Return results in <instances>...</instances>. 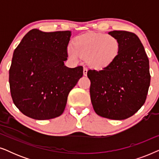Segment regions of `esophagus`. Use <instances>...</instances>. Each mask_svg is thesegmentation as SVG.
I'll use <instances>...</instances> for the list:
<instances>
[{"mask_svg": "<svg viewBox=\"0 0 159 159\" xmlns=\"http://www.w3.org/2000/svg\"><path fill=\"white\" fill-rule=\"evenodd\" d=\"M87 73H88V69L86 68V67H84V69H83V74L84 76L87 75Z\"/></svg>", "mask_w": 159, "mask_h": 159, "instance_id": "1", "label": "esophagus"}]
</instances>
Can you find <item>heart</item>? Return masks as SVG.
I'll return each instance as SVG.
<instances>
[{
	"label": "heart",
	"mask_w": 159,
	"mask_h": 159,
	"mask_svg": "<svg viewBox=\"0 0 159 159\" xmlns=\"http://www.w3.org/2000/svg\"><path fill=\"white\" fill-rule=\"evenodd\" d=\"M75 46L69 45L67 53L72 59L86 58L90 67L101 69L107 67L116 59L120 51L118 38L111 34L90 32L77 37Z\"/></svg>",
	"instance_id": "1"
}]
</instances>
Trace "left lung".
<instances>
[{
    "mask_svg": "<svg viewBox=\"0 0 159 159\" xmlns=\"http://www.w3.org/2000/svg\"><path fill=\"white\" fill-rule=\"evenodd\" d=\"M108 34L118 38L120 51L109 66L100 71H88L90 99L98 115L122 120L145 103L151 82L149 60L134 33L114 30Z\"/></svg>",
    "mask_w": 159,
    "mask_h": 159,
    "instance_id": "left-lung-1",
    "label": "left lung"
}]
</instances>
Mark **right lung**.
Returning a JSON list of instances; mask_svg holds the SVG:
<instances>
[{
    "label": "right lung",
    "mask_w": 159,
    "mask_h": 159,
    "mask_svg": "<svg viewBox=\"0 0 159 159\" xmlns=\"http://www.w3.org/2000/svg\"><path fill=\"white\" fill-rule=\"evenodd\" d=\"M70 31L28 32L13 54L9 84L13 102L25 116L46 120L61 116L67 97L83 75V67L69 68Z\"/></svg>",
    "instance_id": "obj_1"
}]
</instances>
